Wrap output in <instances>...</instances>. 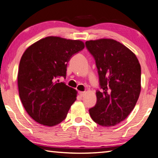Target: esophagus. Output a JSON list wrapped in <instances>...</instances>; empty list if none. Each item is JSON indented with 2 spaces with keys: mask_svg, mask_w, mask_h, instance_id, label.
<instances>
[{
  "mask_svg": "<svg viewBox=\"0 0 158 158\" xmlns=\"http://www.w3.org/2000/svg\"><path fill=\"white\" fill-rule=\"evenodd\" d=\"M85 95V92H79V95L81 97H84V96Z\"/></svg>",
  "mask_w": 158,
  "mask_h": 158,
  "instance_id": "esophagus-1",
  "label": "esophagus"
}]
</instances>
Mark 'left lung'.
Returning <instances> with one entry per match:
<instances>
[{
    "label": "left lung",
    "instance_id": "8db88e82",
    "mask_svg": "<svg viewBox=\"0 0 158 158\" xmlns=\"http://www.w3.org/2000/svg\"><path fill=\"white\" fill-rule=\"evenodd\" d=\"M95 58L102 90L96 92L97 103L90 117L103 127H112L126 118L141 92V65L136 55L113 39L85 42Z\"/></svg>",
    "mask_w": 158,
    "mask_h": 158
}]
</instances>
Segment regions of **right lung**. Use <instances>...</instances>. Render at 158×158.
Segmentation results:
<instances>
[{"label":"right lung","mask_w":158,"mask_h":158,"mask_svg":"<svg viewBox=\"0 0 158 158\" xmlns=\"http://www.w3.org/2000/svg\"><path fill=\"white\" fill-rule=\"evenodd\" d=\"M84 47L79 40L49 36L31 44L23 53L17 75L19 94L35 121L52 127L65 118L77 91L56 79L66 77L67 63Z\"/></svg>","instance_id":"add662e5"}]
</instances>
